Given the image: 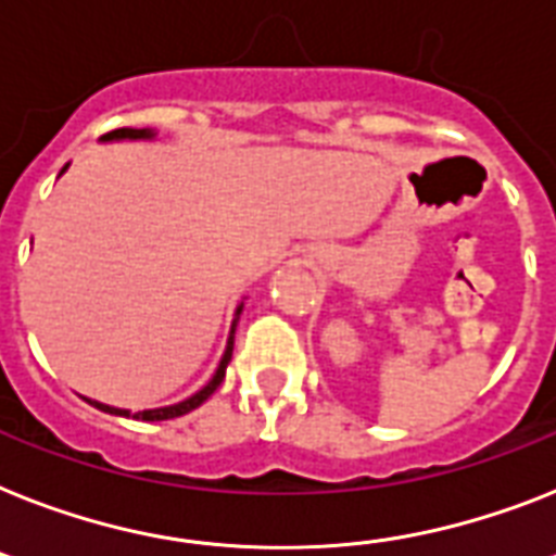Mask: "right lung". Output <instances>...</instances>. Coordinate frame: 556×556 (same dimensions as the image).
Masks as SVG:
<instances>
[{
	"mask_svg": "<svg viewBox=\"0 0 556 556\" xmlns=\"http://www.w3.org/2000/svg\"><path fill=\"white\" fill-rule=\"evenodd\" d=\"M139 141V139H155V130H150V127H141V130H136V127H118V130L113 132H104L102 141ZM67 169V164L62 167V173ZM59 173V176H62ZM241 312H244V301L236 306V318H232V327H229V338H227V346H224V355L222 361H218V369H215V375L210 380H206V387H201L199 392L190 394L187 401L181 403H173V406H162V409H144V412H136L132 417H139V420H147V424H153V420H173V417H181L187 415V412L199 409L201 403L210 397V394L215 392V389L222 387L224 375H227V366L229 361H232V346H236V327H238V318H241ZM90 406H96L99 412H108V415H118V417H130V409H116V406H108V403H99V401H90V397H85Z\"/></svg>",
	"mask_w": 556,
	"mask_h": 556,
	"instance_id": "1",
	"label": "right lung"
}]
</instances>
